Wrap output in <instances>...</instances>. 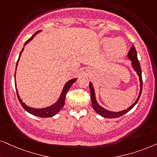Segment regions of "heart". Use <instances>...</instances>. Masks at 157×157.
Masks as SVG:
<instances>
[{
  "instance_id": "obj_1",
  "label": "heart",
  "mask_w": 157,
  "mask_h": 157,
  "mask_svg": "<svg viewBox=\"0 0 157 157\" xmlns=\"http://www.w3.org/2000/svg\"><path fill=\"white\" fill-rule=\"evenodd\" d=\"M103 44L106 47L109 46V53L113 58H120L126 52V44L121 38L105 37L103 40Z\"/></svg>"
}]
</instances>
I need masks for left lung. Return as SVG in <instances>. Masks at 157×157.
I'll use <instances>...</instances> for the list:
<instances>
[{"label":"left lung","instance_id":"obj_1","mask_svg":"<svg viewBox=\"0 0 157 157\" xmlns=\"http://www.w3.org/2000/svg\"><path fill=\"white\" fill-rule=\"evenodd\" d=\"M128 59L131 61V64L132 67L133 69L136 71L137 75L139 77V81H140V92L139 95H138V98H137L136 101L132 104L130 107H128L127 109L120 111V112H112V111H109L104 109V107L100 106L97 102L96 98V94H95V90L93 88L92 82H90L89 84V87H90V97H91V103H92V106L93 109L96 112L98 113L99 115L105 118H117L119 117L122 116L124 114H126L127 112H128L129 111L131 110L133 108L135 105L138 103V100H139L140 95L142 93V87H143V80H142V74H141V68H140L139 61L138 59V56H137V52L136 50V48L134 45H132L130 48V50L129 51L128 53Z\"/></svg>","mask_w":157,"mask_h":157}]
</instances>
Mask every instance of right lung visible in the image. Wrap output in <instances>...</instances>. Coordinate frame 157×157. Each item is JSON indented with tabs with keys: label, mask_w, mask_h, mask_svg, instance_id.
<instances>
[{
	"label": "right lung",
	"mask_w": 157,
	"mask_h": 157,
	"mask_svg": "<svg viewBox=\"0 0 157 157\" xmlns=\"http://www.w3.org/2000/svg\"><path fill=\"white\" fill-rule=\"evenodd\" d=\"M40 32H41V30H39L36 32V33H35L34 35L32 36L30 38L27 40V41H26L25 45H24V46H25L28 43L29 41H31L34 38V37L37 34H38ZM24 51V48L22 49H21V51L19 53V59H18V61L17 62V65H16V71H17V65H18V62H19V59H20V56L21 55V53H22V51ZM16 77V72H15V74H14V78ZM77 80V78H74V79H72V80H69L68 82H66V84L64 85V88H63L62 91H61V93L60 95V96H59V98L58 99V101H57L56 102L54 103L53 105H51L50 106H48V107H45V108H43V109H35V108H33V107H29L28 106H27L25 103L22 101V100L20 98V96H19V93H18V90H17V88H16V90H17V97H18V99H19V102H20V104L21 106L24 109H25V111H27V112L30 113L31 114L33 115H35V116H37V117H43V118H47V117H51L54 116L57 114V113L59 112V111H60L61 109L63 108V106H64V103H65V98H66V94L68 92L69 89L71 88V86L73 85V83H75V81ZM15 86L17 87V84H16V79H15Z\"/></svg>",
	"instance_id": "add662e5"
}]
</instances>
